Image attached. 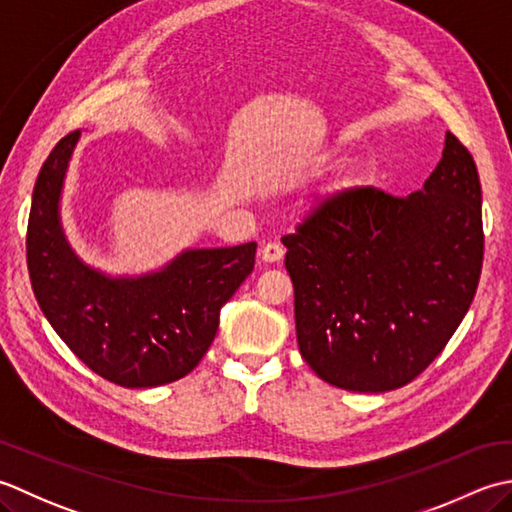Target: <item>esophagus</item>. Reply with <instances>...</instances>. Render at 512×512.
<instances>
[{"instance_id":"34e87169","label":"esophagus","mask_w":512,"mask_h":512,"mask_svg":"<svg viewBox=\"0 0 512 512\" xmlns=\"http://www.w3.org/2000/svg\"><path fill=\"white\" fill-rule=\"evenodd\" d=\"M260 256H263L265 263H278V260H283L285 256V247L280 243H267L260 249Z\"/></svg>"}]
</instances>
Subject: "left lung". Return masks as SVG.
<instances>
[{"label":"left lung","instance_id":"8db88e82","mask_svg":"<svg viewBox=\"0 0 512 512\" xmlns=\"http://www.w3.org/2000/svg\"><path fill=\"white\" fill-rule=\"evenodd\" d=\"M283 243L309 367L347 391L400 389L440 356L475 298L484 227L473 156L446 132L424 190L347 187Z\"/></svg>","mask_w":512,"mask_h":512}]
</instances>
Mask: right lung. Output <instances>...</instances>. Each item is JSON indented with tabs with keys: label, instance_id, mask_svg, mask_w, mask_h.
<instances>
[{
	"label": "right lung",
	"instance_id": "obj_1",
	"mask_svg": "<svg viewBox=\"0 0 512 512\" xmlns=\"http://www.w3.org/2000/svg\"><path fill=\"white\" fill-rule=\"evenodd\" d=\"M79 130L66 134L37 176L26 232L35 298L70 351L125 389L159 387L190 373L210 349L218 314L252 274L256 243L192 249L141 278H108L72 254L59 194Z\"/></svg>",
	"mask_w": 512,
	"mask_h": 512
}]
</instances>
